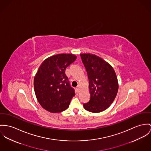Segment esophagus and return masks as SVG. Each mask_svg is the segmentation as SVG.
I'll use <instances>...</instances> for the list:
<instances>
[{
  "label": "esophagus",
  "mask_w": 151,
  "mask_h": 151,
  "mask_svg": "<svg viewBox=\"0 0 151 151\" xmlns=\"http://www.w3.org/2000/svg\"><path fill=\"white\" fill-rule=\"evenodd\" d=\"M76 91L77 93H79V86H78V87L76 88Z\"/></svg>",
  "instance_id": "34e87169"
}]
</instances>
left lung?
Listing matches in <instances>:
<instances>
[{"instance_id": "1", "label": "left lung", "mask_w": 151, "mask_h": 151, "mask_svg": "<svg viewBox=\"0 0 151 151\" xmlns=\"http://www.w3.org/2000/svg\"><path fill=\"white\" fill-rule=\"evenodd\" d=\"M89 80L90 99L84 108L92 113L106 110L116 97L118 83L113 68L102 58L90 53L81 54Z\"/></svg>"}]
</instances>
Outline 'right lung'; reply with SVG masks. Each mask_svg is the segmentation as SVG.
I'll list each match as a JSON object with an SVG mask.
<instances>
[{
    "instance_id": "add662e5",
    "label": "right lung",
    "mask_w": 151,
    "mask_h": 151,
    "mask_svg": "<svg viewBox=\"0 0 151 151\" xmlns=\"http://www.w3.org/2000/svg\"><path fill=\"white\" fill-rule=\"evenodd\" d=\"M76 59L72 54H58L45 60L34 78L36 98L41 106L51 113L68 108L75 93L65 75V70Z\"/></svg>"
}]
</instances>
